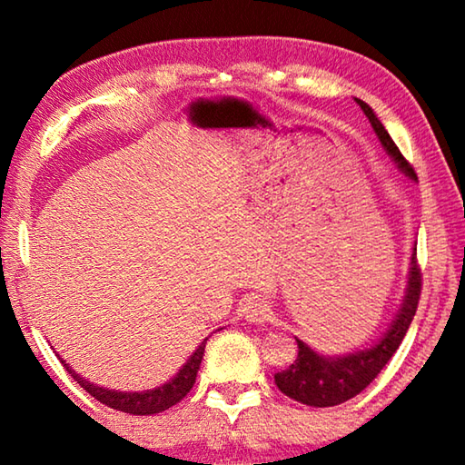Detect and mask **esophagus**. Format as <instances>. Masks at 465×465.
Returning <instances> with one entry per match:
<instances>
[{
    "label": "esophagus",
    "mask_w": 465,
    "mask_h": 465,
    "mask_svg": "<svg viewBox=\"0 0 465 465\" xmlns=\"http://www.w3.org/2000/svg\"><path fill=\"white\" fill-rule=\"evenodd\" d=\"M243 312H246V318L250 322H256V324H262V322L271 320V316H272L269 302H264V299H261V297L250 299V302L246 303V308H243Z\"/></svg>",
    "instance_id": "obj_1"
}]
</instances>
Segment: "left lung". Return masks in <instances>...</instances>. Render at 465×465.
<instances>
[{"instance_id":"1","label":"left lung","mask_w":465,"mask_h":465,"mask_svg":"<svg viewBox=\"0 0 465 465\" xmlns=\"http://www.w3.org/2000/svg\"><path fill=\"white\" fill-rule=\"evenodd\" d=\"M357 104L367 114L369 123H371L373 131L377 133L381 145L385 147V152L398 162V166L402 168V172H406L411 178H416V172L411 166V162L406 160L398 145L393 143L390 133L385 131L381 121L373 114V110L369 108V104H365L363 100H357ZM420 289L422 272L419 258H416L414 252L402 310L398 312L396 320H393V324L388 330V334H385L373 349L357 351L352 352V355L336 359H326L320 357L318 352H313L305 342L297 341V359L287 369L274 373V383H277V388L285 393V396L293 398L295 402L316 408L336 406L346 402V400L355 398L357 393L363 391L367 385L375 380L377 373L381 371L393 352L398 351L400 342L404 341L406 330L411 326L416 308H419Z\"/></svg>"}]
</instances>
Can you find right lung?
I'll list each match as a JSON object with an SVG mask.
<instances>
[{
  "label": "right lung",
  "instance_id": "1",
  "mask_svg": "<svg viewBox=\"0 0 465 465\" xmlns=\"http://www.w3.org/2000/svg\"><path fill=\"white\" fill-rule=\"evenodd\" d=\"M209 338L199 344L191 359L186 361V365L180 369L176 373V377L168 383H163L162 388L155 390H147V391H114V390H104L98 388L90 381H85L84 377L77 375L75 371L69 369V365H65V361H61L63 367L67 369V373L74 377V380L82 385V388L98 400L100 404H104L108 408H114V411L127 412V414H137V416H147V414H157L168 411L170 406L178 404L183 400L191 388L194 385L196 380V371H199L201 361L204 355V344H207Z\"/></svg>",
  "mask_w": 465,
  "mask_h": 465
}]
</instances>
